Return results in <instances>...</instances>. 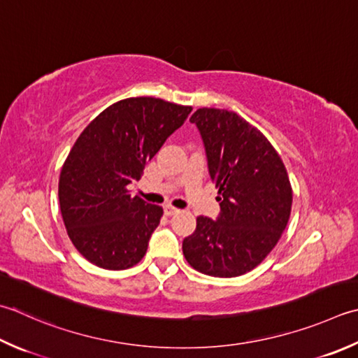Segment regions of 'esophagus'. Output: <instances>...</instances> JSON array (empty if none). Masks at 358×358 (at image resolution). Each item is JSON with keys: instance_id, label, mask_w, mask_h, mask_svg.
Listing matches in <instances>:
<instances>
[{"instance_id": "1", "label": "esophagus", "mask_w": 358, "mask_h": 358, "mask_svg": "<svg viewBox=\"0 0 358 358\" xmlns=\"http://www.w3.org/2000/svg\"><path fill=\"white\" fill-rule=\"evenodd\" d=\"M180 213V209H177V208H173V206H171V205H166L164 206V214L166 215H173V214H178Z\"/></svg>"}]
</instances>
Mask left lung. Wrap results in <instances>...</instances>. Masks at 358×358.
<instances>
[{
	"instance_id": "left-lung-1",
	"label": "left lung",
	"mask_w": 358,
	"mask_h": 358,
	"mask_svg": "<svg viewBox=\"0 0 358 358\" xmlns=\"http://www.w3.org/2000/svg\"><path fill=\"white\" fill-rule=\"evenodd\" d=\"M191 122L205 144L222 211L217 220L197 217L194 234L183 241V255L203 275H245L270 255L289 223V175L262 131L234 111L203 107Z\"/></svg>"
}]
</instances>
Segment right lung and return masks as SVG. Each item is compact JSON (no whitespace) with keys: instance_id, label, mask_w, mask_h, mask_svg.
I'll return each instance as SVG.
<instances>
[{"instance_id":"add662e5","label":"right lung","mask_w":358,"mask_h":358,"mask_svg":"<svg viewBox=\"0 0 358 358\" xmlns=\"http://www.w3.org/2000/svg\"><path fill=\"white\" fill-rule=\"evenodd\" d=\"M191 111L157 97H129L105 108L77 138L62 166L59 201L69 239L87 261L125 270L144 257L163 208L131 197L127 186Z\"/></svg>"}]
</instances>
